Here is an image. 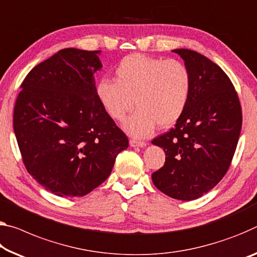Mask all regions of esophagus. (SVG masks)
Listing matches in <instances>:
<instances>
[{
  "label": "esophagus",
  "instance_id": "esophagus-1",
  "mask_svg": "<svg viewBox=\"0 0 257 257\" xmlns=\"http://www.w3.org/2000/svg\"><path fill=\"white\" fill-rule=\"evenodd\" d=\"M129 144H130V146H133V148H135V146H140V148H144V146H146V142H144V141H138V140H134V138H132V140L129 141Z\"/></svg>",
  "mask_w": 257,
  "mask_h": 257
}]
</instances>
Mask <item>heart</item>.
<instances>
[{
	"instance_id": "obj_1",
	"label": "heart",
	"mask_w": 257,
	"mask_h": 257,
	"mask_svg": "<svg viewBox=\"0 0 257 257\" xmlns=\"http://www.w3.org/2000/svg\"><path fill=\"white\" fill-rule=\"evenodd\" d=\"M114 74L115 80L100 77L96 96L116 121H123L136 104L138 109L124 123L130 135L146 137L158 124L172 127L189 105L192 76L180 60L133 54L117 63Z\"/></svg>"
}]
</instances>
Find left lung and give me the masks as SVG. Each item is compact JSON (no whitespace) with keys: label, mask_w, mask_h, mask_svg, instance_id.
<instances>
[{"label":"left lung","mask_w":257,"mask_h":257,"mask_svg":"<svg viewBox=\"0 0 257 257\" xmlns=\"http://www.w3.org/2000/svg\"><path fill=\"white\" fill-rule=\"evenodd\" d=\"M192 76V92L175 127L152 141L166 153L153 184L178 200L210 191L230 168L242 123L241 105L230 77L207 57L176 49Z\"/></svg>","instance_id":"8db88e82"}]
</instances>
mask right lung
Here are the masks:
<instances>
[{
  "label": "right lung",
  "instance_id": "right-lung-1",
  "mask_svg": "<svg viewBox=\"0 0 257 257\" xmlns=\"http://www.w3.org/2000/svg\"><path fill=\"white\" fill-rule=\"evenodd\" d=\"M99 52L58 51L28 73L15 104L14 130L24 165L58 197L91 192L129 145L96 96Z\"/></svg>",
  "mask_w": 257,
  "mask_h": 257
}]
</instances>
